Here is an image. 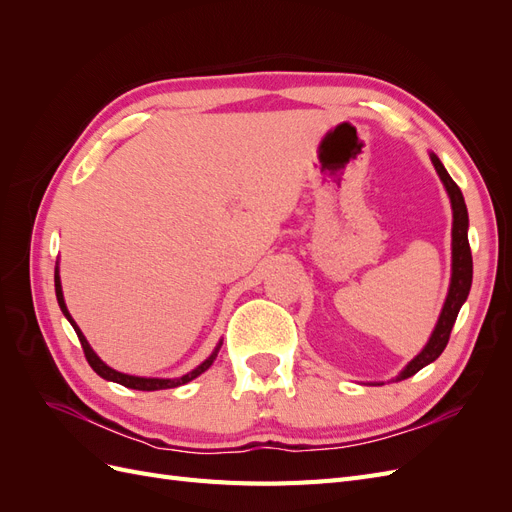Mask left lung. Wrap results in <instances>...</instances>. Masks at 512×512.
<instances>
[{"instance_id": "obj_1", "label": "left lung", "mask_w": 512, "mask_h": 512, "mask_svg": "<svg viewBox=\"0 0 512 512\" xmlns=\"http://www.w3.org/2000/svg\"><path fill=\"white\" fill-rule=\"evenodd\" d=\"M431 162L436 166L438 175L444 183V188L451 196V205H453V277H451V288H448V297L442 307L440 320L433 329L427 346L423 352L408 363V367L401 371L397 380H406L414 376L416 371H421L425 365L433 363L438 356L444 352L448 339H451L453 324L457 320V314L461 305L466 303L468 292L472 286V252H470V241H468V209H466V200H463V194L459 190V185L451 179V175L446 173V168L438 160L436 153H431Z\"/></svg>"}]
</instances>
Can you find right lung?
Returning a JSON list of instances; mask_svg holds the SVG:
<instances>
[{"instance_id":"add662e5","label":"right lung","mask_w":512,"mask_h":512,"mask_svg":"<svg viewBox=\"0 0 512 512\" xmlns=\"http://www.w3.org/2000/svg\"><path fill=\"white\" fill-rule=\"evenodd\" d=\"M55 294H57V303H59V307H61V312H64V316L70 320V324L74 327L76 335H79V342H81V346H83L85 359H87V363L91 365V369H94L100 378H104V380H113V382H117V384L128 386V389H136V391L175 389V386H181V384H185V382H190V380H194V378H198L200 374H203V371H207V369L211 367V363L215 361V356H218L220 346H222V344H220L218 348H215V350H213V354L209 356V359H207L205 363H200L196 369H192L190 374H185V376L175 378V380H162V378H138V376L121 374V371L111 369V367L104 365V363L98 359V354H96L94 350H91V346L87 344V339H85V335L81 333V329L76 327V322L72 320V316H70V312H68V307H66V303H64V292H61V282H59V275H57V271H55Z\"/></svg>"}]
</instances>
